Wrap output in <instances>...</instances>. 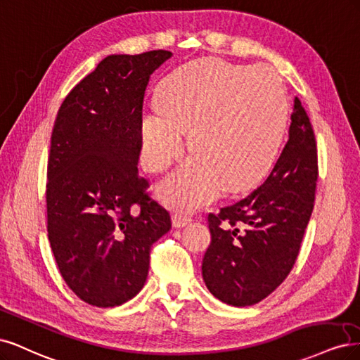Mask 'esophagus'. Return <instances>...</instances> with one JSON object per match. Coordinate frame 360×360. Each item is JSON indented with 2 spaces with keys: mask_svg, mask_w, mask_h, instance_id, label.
Instances as JSON below:
<instances>
[{
  "mask_svg": "<svg viewBox=\"0 0 360 360\" xmlns=\"http://www.w3.org/2000/svg\"><path fill=\"white\" fill-rule=\"evenodd\" d=\"M190 221H191V217L187 215V214H182V212H176V214H173V217H172V224H173V227H176V229L184 227L185 224H188Z\"/></svg>",
  "mask_w": 360,
  "mask_h": 360,
  "instance_id": "1",
  "label": "esophagus"
}]
</instances>
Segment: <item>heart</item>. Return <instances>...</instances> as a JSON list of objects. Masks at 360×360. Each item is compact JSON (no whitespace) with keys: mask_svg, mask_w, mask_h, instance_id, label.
<instances>
[{"mask_svg":"<svg viewBox=\"0 0 360 360\" xmlns=\"http://www.w3.org/2000/svg\"><path fill=\"white\" fill-rule=\"evenodd\" d=\"M288 122V100L271 68L205 60L170 76L160 106L139 120L142 166L165 172L184 149L188 131L193 157L158 185L173 210L190 211L221 191L252 187L274 165Z\"/></svg>","mask_w":360,"mask_h":360,"instance_id":"1","label":"heart"}]
</instances>
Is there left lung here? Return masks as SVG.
<instances>
[{
  "instance_id": "obj_1",
  "label": "left lung",
  "mask_w": 360,
  "mask_h": 360,
  "mask_svg": "<svg viewBox=\"0 0 360 360\" xmlns=\"http://www.w3.org/2000/svg\"><path fill=\"white\" fill-rule=\"evenodd\" d=\"M317 176L314 130L295 97L288 141L271 175L247 197L207 217L211 245L202 275L217 299L254 305L285 280L314 207Z\"/></svg>"
}]
</instances>
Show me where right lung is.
Returning <instances> with one entry per match:
<instances>
[{
  "label": "right lung",
  "instance_id": "add662e5",
  "mask_svg": "<svg viewBox=\"0 0 360 360\" xmlns=\"http://www.w3.org/2000/svg\"><path fill=\"white\" fill-rule=\"evenodd\" d=\"M170 56H106L56 115L46 184L48 236L65 284L92 307H118L141 292L150 247L172 227L137 172L145 89Z\"/></svg>",
  "mask_w": 360,
  "mask_h": 360
}]
</instances>
